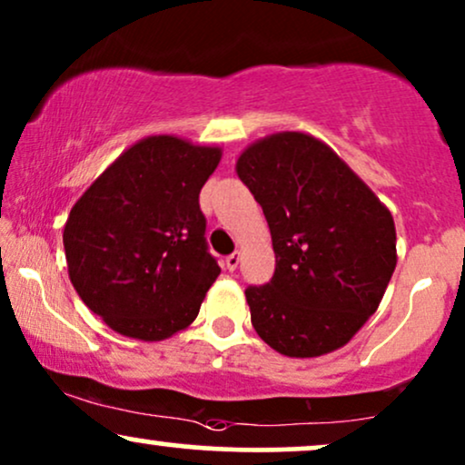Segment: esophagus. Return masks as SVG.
I'll use <instances>...</instances> for the list:
<instances>
[{
	"label": "esophagus",
	"mask_w": 465,
	"mask_h": 465,
	"mask_svg": "<svg viewBox=\"0 0 465 465\" xmlns=\"http://www.w3.org/2000/svg\"><path fill=\"white\" fill-rule=\"evenodd\" d=\"M238 264H240V255L238 253H232V255H227V258H225L227 271H236Z\"/></svg>",
	"instance_id": "1"
}]
</instances>
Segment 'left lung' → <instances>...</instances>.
I'll list each match as a JSON object with an SVG mask.
<instances>
[{
	"mask_svg": "<svg viewBox=\"0 0 465 465\" xmlns=\"http://www.w3.org/2000/svg\"><path fill=\"white\" fill-rule=\"evenodd\" d=\"M275 251L269 284L244 291L266 345L314 359L350 343L396 269L391 212L328 143L300 131L253 142L236 162Z\"/></svg>",
	"mask_w": 465,
	"mask_h": 465,
	"instance_id": "obj_1",
	"label": "left lung"
}]
</instances>
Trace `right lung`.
Masks as SVG:
<instances>
[{
  "instance_id": "obj_1",
  "label": "right lung",
  "mask_w": 465,
  "mask_h": 465,
  "mask_svg": "<svg viewBox=\"0 0 465 465\" xmlns=\"http://www.w3.org/2000/svg\"><path fill=\"white\" fill-rule=\"evenodd\" d=\"M218 146L177 135L135 142L84 190L63 232L69 280L117 334L163 341L194 322L221 275L207 253L201 188Z\"/></svg>"
}]
</instances>
